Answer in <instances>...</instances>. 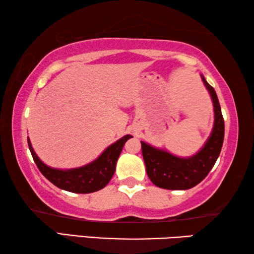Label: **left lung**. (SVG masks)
<instances>
[{"label":"left lung","instance_id":"left-lung-1","mask_svg":"<svg viewBox=\"0 0 254 254\" xmlns=\"http://www.w3.org/2000/svg\"><path fill=\"white\" fill-rule=\"evenodd\" d=\"M214 106V126L207 141L194 156L180 158L166 150L154 148L141 141L145 169L156 186L170 190H185L195 187L208 175L216 162L224 140V120L215 89L201 75Z\"/></svg>","mask_w":254,"mask_h":254}]
</instances>
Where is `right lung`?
I'll list each match as a JSON object with an SVG mask.
<instances>
[{
	"label": "right lung",
	"mask_w": 254,
	"mask_h": 254,
	"mask_svg": "<svg viewBox=\"0 0 254 254\" xmlns=\"http://www.w3.org/2000/svg\"><path fill=\"white\" fill-rule=\"evenodd\" d=\"M131 137L133 136L130 134L124 135L117 142L107 147L101 156L94 161L79 167V168L72 169L51 168L42 162L37 156L29 137L28 145L37 167L50 183L64 190L76 192V194H89V192L97 191L104 188L110 183L115 173L117 161L121 154L123 145Z\"/></svg>",
	"instance_id": "obj_1"
}]
</instances>
